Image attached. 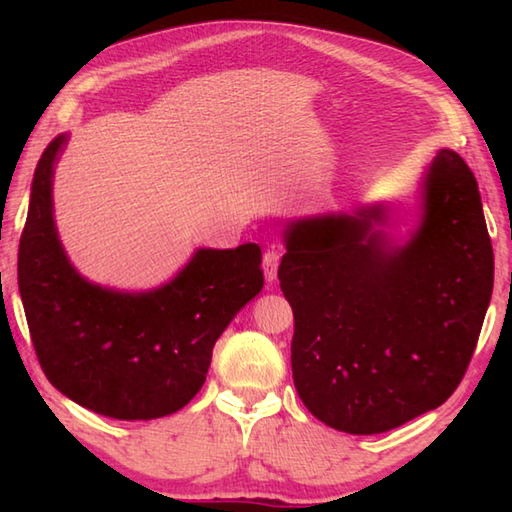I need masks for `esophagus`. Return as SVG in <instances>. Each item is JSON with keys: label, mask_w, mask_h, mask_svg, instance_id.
<instances>
[{"label": "esophagus", "mask_w": 512, "mask_h": 512, "mask_svg": "<svg viewBox=\"0 0 512 512\" xmlns=\"http://www.w3.org/2000/svg\"><path fill=\"white\" fill-rule=\"evenodd\" d=\"M264 277L268 284H273V281L277 279V268H279V253L277 250H266L264 253Z\"/></svg>", "instance_id": "obj_1"}]
</instances>
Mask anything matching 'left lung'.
I'll list each match as a JSON object with an SVG mask.
<instances>
[{
    "label": "left lung",
    "mask_w": 512,
    "mask_h": 512,
    "mask_svg": "<svg viewBox=\"0 0 512 512\" xmlns=\"http://www.w3.org/2000/svg\"><path fill=\"white\" fill-rule=\"evenodd\" d=\"M398 242L391 204L288 220L279 286L295 314L292 378L314 418L372 436L447 400L493 295V246L469 165L440 149Z\"/></svg>",
    "instance_id": "left-lung-1"
}]
</instances>
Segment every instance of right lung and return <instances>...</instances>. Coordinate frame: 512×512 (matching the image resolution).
<instances>
[{"label": "right lung", "mask_w": 512, "mask_h": 512, "mask_svg": "<svg viewBox=\"0 0 512 512\" xmlns=\"http://www.w3.org/2000/svg\"><path fill=\"white\" fill-rule=\"evenodd\" d=\"M70 134L43 151L30 187L17 279L43 374L63 396L116 420H154L198 394L213 345L264 288L262 250L198 248L180 273L151 290L85 279L54 224L52 178Z\"/></svg>", "instance_id": "1"}]
</instances>
